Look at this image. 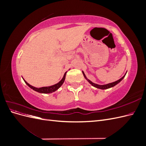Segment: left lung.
I'll use <instances>...</instances> for the list:
<instances>
[{
  "label": "left lung",
  "instance_id": "obj_1",
  "mask_svg": "<svg viewBox=\"0 0 146 146\" xmlns=\"http://www.w3.org/2000/svg\"><path fill=\"white\" fill-rule=\"evenodd\" d=\"M82 73H83V74L84 77L85 78L86 80L88 82H89L92 86H93L95 87V88H98V89H100V90H107V89H108V88H113V86H116V85H117V84H118L119 82H121L122 81V79L125 77L127 72L125 73V74L124 75V76H123L121 78L119 79V80H117V81H116V82H113V83H110L106 84V85H98V84H96V83H93V82H92L91 80H89V79L87 78V77H86L85 74V73H84L83 71H82Z\"/></svg>",
  "mask_w": 146,
  "mask_h": 146
}]
</instances>
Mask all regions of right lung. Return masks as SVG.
Masks as SVG:
<instances>
[{"label": "right lung", "mask_w": 146, "mask_h": 146, "mask_svg": "<svg viewBox=\"0 0 146 146\" xmlns=\"http://www.w3.org/2000/svg\"><path fill=\"white\" fill-rule=\"evenodd\" d=\"M67 72H66L64 74V76L62 78V79L58 82L56 84H55L54 85H52L50 86H44V87H41V88H36V87H34L32 85H30V84H29L27 82H26L24 79L23 78L24 81L25 82V83L27 84V85L30 88H32V90H33L34 91H36L39 92V93H44V94H49V93H52L53 92H55V91H56L57 90H58L59 88L61 86V85H63L64 80H65V77H66V75Z\"/></svg>", "instance_id": "1"}]
</instances>
